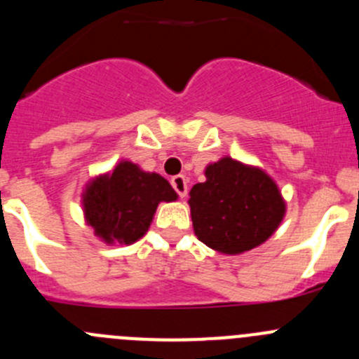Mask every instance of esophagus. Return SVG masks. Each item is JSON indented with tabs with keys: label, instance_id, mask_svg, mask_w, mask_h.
<instances>
[{
	"label": "esophagus",
	"instance_id": "1",
	"mask_svg": "<svg viewBox=\"0 0 359 359\" xmlns=\"http://www.w3.org/2000/svg\"><path fill=\"white\" fill-rule=\"evenodd\" d=\"M172 186L173 189L177 191V194H179L180 198H186L187 194V179L184 175H175L172 179Z\"/></svg>",
	"mask_w": 359,
	"mask_h": 359
}]
</instances>
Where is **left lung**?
<instances>
[{
  "mask_svg": "<svg viewBox=\"0 0 359 359\" xmlns=\"http://www.w3.org/2000/svg\"><path fill=\"white\" fill-rule=\"evenodd\" d=\"M205 182L189 191L198 240L224 255H240L269 240L281 226L287 201L260 166L231 156L206 165Z\"/></svg>",
  "mask_w": 359,
  "mask_h": 359,
  "instance_id": "left-lung-1",
  "label": "left lung"
}]
</instances>
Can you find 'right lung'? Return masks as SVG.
Returning a JSON list of instances; mask_svg holds the SVG:
<instances>
[{
  "mask_svg": "<svg viewBox=\"0 0 359 359\" xmlns=\"http://www.w3.org/2000/svg\"><path fill=\"white\" fill-rule=\"evenodd\" d=\"M179 194L156 172L121 159L109 172L85 184L81 208L86 226L106 245H133L149 231L159 203L177 201Z\"/></svg>",
  "mask_w": 359,
  "mask_h": 359,
  "instance_id": "add662e5",
  "label": "right lung"
}]
</instances>
